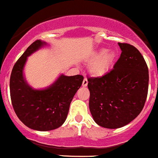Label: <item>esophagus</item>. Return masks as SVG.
Wrapping results in <instances>:
<instances>
[{
  "label": "esophagus",
  "mask_w": 158,
  "mask_h": 158,
  "mask_svg": "<svg viewBox=\"0 0 158 158\" xmlns=\"http://www.w3.org/2000/svg\"><path fill=\"white\" fill-rule=\"evenodd\" d=\"M88 80H87V78L85 77V79H84L83 81V83H82V86L83 87H86L87 85H88Z\"/></svg>",
  "instance_id": "34e87169"
}]
</instances>
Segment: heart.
Here are the masks:
<instances>
[{
  "label": "heart",
  "instance_id": "heart-1",
  "mask_svg": "<svg viewBox=\"0 0 158 158\" xmlns=\"http://www.w3.org/2000/svg\"><path fill=\"white\" fill-rule=\"evenodd\" d=\"M115 52L109 49H101L95 51L90 57L92 61L90 65V71L94 76H102L106 74L113 64Z\"/></svg>",
  "mask_w": 158,
  "mask_h": 158
}]
</instances>
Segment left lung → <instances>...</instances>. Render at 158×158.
<instances>
[{
    "mask_svg": "<svg viewBox=\"0 0 158 158\" xmlns=\"http://www.w3.org/2000/svg\"><path fill=\"white\" fill-rule=\"evenodd\" d=\"M122 52L110 72L88 78L89 109L100 127L117 129L138 116L148 91V65L139 51L128 43H118Z\"/></svg>",
    "mask_w": 158,
    "mask_h": 158,
    "instance_id": "left-lung-1",
    "label": "left lung"
}]
</instances>
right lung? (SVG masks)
Masks as SVG:
<instances>
[{"instance_id":"obj_1","label":"right lung","mask_w":158,"mask_h":158,"mask_svg":"<svg viewBox=\"0 0 158 158\" xmlns=\"http://www.w3.org/2000/svg\"><path fill=\"white\" fill-rule=\"evenodd\" d=\"M46 45L40 40L31 43L15 63L10 78V99L16 115L26 127L38 131L55 130L64 124L84 80L82 75L61 74L44 89L29 86L23 73L28 56Z\"/></svg>"}]
</instances>
